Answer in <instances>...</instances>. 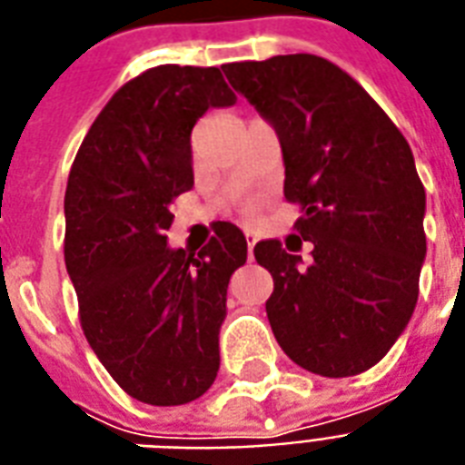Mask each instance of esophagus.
<instances>
[{
	"label": "esophagus",
	"instance_id": "1",
	"mask_svg": "<svg viewBox=\"0 0 465 465\" xmlns=\"http://www.w3.org/2000/svg\"><path fill=\"white\" fill-rule=\"evenodd\" d=\"M254 242H257V237L252 235V232H247V252H250V259L254 257Z\"/></svg>",
	"mask_w": 465,
	"mask_h": 465
}]
</instances>
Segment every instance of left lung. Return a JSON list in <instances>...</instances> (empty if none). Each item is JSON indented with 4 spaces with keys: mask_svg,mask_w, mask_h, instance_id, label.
<instances>
[{
    "mask_svg": "<svg viewBox=\"0 0 465 465\" xmlns=\"http://www.w3.org/2000/svg\"><path fill=\"white\" fill-rule=\"evenodd\" d=\"M235 92L273 125L283 196L312 262L279 240L254 247L273 293L266 318L291 361L327 379L371 369L408 327L427 254L424 186L408 140L366 89L325 57L230 63Z\"/></svg>",
    "mask_w": 465,
    "mask_h": 465,
    "instance_id": "left-lung-1",
    "label": "left lung"
}]
</instances>
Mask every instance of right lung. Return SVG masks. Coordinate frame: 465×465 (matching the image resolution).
<instances>
[{
	"label": "right lung",
	"mask_w": 465,
	"mask_h": 465,
	"mask_svg": "<svg viewBox=\"0 0 465 465\" xmlns=\"http://www.w3.org/2000/svg\"><path fill=\"white\" fill-rule=\"evenodd\" d=\"M237 96L218 67H150L125 82L79 145L64 192V264L89 347L125 393L186 405L213 386L228 283L247 262L232 223L193 257L167 247L193 186L192 131Z\"/></svg>",
	"instance_id": "1"
}]
</instances>
